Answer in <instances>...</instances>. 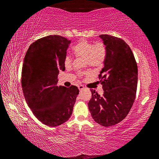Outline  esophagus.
<instances>
[{"label":"esophagus","mask_w":159,"mask_h":159,"mask_svg":"<svg viewBox=\"0 0 159 159\" xmlns=\"http://www.w3.org/2000/svg\"><path fill=\"white\" fill-rule=\"evenodd\" d=\"M78 88H79V90H83V89H84V88H85L84 86H83V85H79Z\"/></svg>","instance_id":"obj_1"}]
</instances>
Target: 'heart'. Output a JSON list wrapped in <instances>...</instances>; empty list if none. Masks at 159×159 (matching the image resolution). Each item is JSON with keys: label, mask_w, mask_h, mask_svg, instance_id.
Masks as SVG:
<instances>
[{"label": "heart", "mask_w": 159, "mask_h": 159, "mask_svg": "<svg viewBox=\"0 0 159 159\" xmlns=\"http://www.w3.org/2000/svg\"><path fill=\"white\" fill-rule=\"evenodd\" d=\"M72 50L76 57L85 59V66H88L93 69L100 67L106 58V47L103 43L101 42L95 43L85 39H81L74 45ZM72 61L73 58L71 56L67 55L64 58V65L66 68H69L71 66ZM87 74V72L80 71L77 74V76L83 78Z\"/></svg>", "instance_id": "b5f03b06"}]
</instances>
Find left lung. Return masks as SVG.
Here are the masks:
<instances>
[{"instance_id":"1","label":"left lung","mask_w":159,"mask_h":159,"mask_svg":"<svg viewBox=\"0 0 159 159\" xmlns=\"http://www.w3.org/2000/svg\"><path fill=\"white\" fill-rule=\"evenodd\" d=\"M106 46L104 66L99 74L104 94L91 90L88 108L96 123L104 127L117 124L128 114L138 85V65L130 48L119 38L102 34Z\"/></svg>"}]
</instances>
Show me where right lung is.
Wrapping results in <instances>:
<instances>
[{
  "label": "right lung",
  "instance_id": "add662e5",
  "mask_svg": "<svg viewBox=\"0 0 159 159\" xmlns=\"http://www.w3.org/2000/svg\"><path fill=\"white\" fill-rule=\"evenodd\" d=\"M70 43L58 35L41 38L29 46L24 60L21 86L26 103L35 116L50 127L69 120L79 93L75 85H57Z\"/></svg>",
  "mask_w": 159,
  "mask_h": 159
}]
</instances>
